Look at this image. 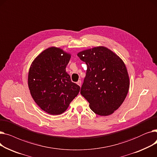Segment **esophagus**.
<instances>
[{"instance_id": "esophagus-1", "label": "esophagus", "mask_w": 157, "mask_h": 157, "mask_svg": "<svg viewBox=\"0 0 157 157\" xmlns=\"http://www.w3.org/2000/svg\"><path fill=\"white\" fill-rule=\"evenodd\" d=\"M77 84H78L79 86H81V80H79V81L77 82Z\"/></svg>"}]
</instances>
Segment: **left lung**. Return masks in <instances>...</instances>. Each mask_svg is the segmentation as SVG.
<instances>
[{
	"label": "left lung",
	"instance_id": "8db88e82",
	"mask_svg": "<svg viewBox=\"0 0 157 157\" xmlns=\"http://www.w3.org/2000/svg\"><path fill=\"white\" fill-rule=\"evenodd\" d=\"M77 55L87 65L81 94L95 114L100 116L113 114L128 92L130 80L125 63L105 46L85 49Z\"/></svg>",
	"mask_w": 157,
	"mask_h": 157
}]
</instances>
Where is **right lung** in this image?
<instances>
[{"instance_id":"right-lung-1","label":"right lung","mask_w":157,"mask_h":157,"mask_svg":"<svg viewBox=\"0 0 157 157\" xmlns=\"http://www.w3.org/2000/svg\"><path fill=\"white\" fill-rule=\"evenodd\" d=\"M71 55L63 49L49 47L32 62L28 86L39 108L52 115L64 113L79 94L80 86L72 83L66 72Z\"/></svg>"}]
</instances>
